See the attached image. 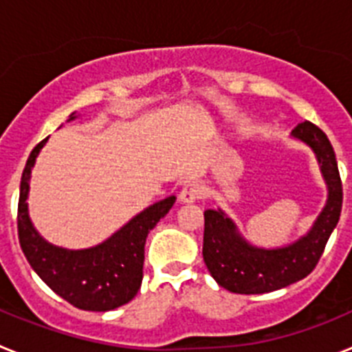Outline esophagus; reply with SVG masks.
Wrapping results in <instances>:
<instances>
[{"label": "esophagus", "mask_w": 352, "mask_h": 352, "mask_svg": "<svg viewBox=\"0 0 352 352\" xmlns=\"http://www.w3.org/2000/svg\"><path fill=\"white\" fill-rule=\"evenodd\" d=\"M203 195V186L197 185V183H190V185H185L179 192V203L183 204H192L195 203L197 199H201Z\"/></svg>", "instance_id": "obj_1"}]
</instances>
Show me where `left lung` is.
Masks as SVG:
<instances>
[{
  "label": "left lung",
  "mask_w": 352,
  "mask_h": 352,
  "mask_svg": "<svg viewBox=\"0 0 352 352\" xmlns=\"http://www.w3.org/2000/svg\"><path fill=\"white\" fill-rule=\"evenodd\" d=\"M292 139L309 146L316 155L328 199L310 231L292 243L276 248L252 245L234 220L220 208L204 211L203 257L217 284L238 294H263L287 287L309 275L321 259L342 211V182L337 158L326 133L310 121L291 132Z\"/></svg>",
  "instance_id": "obj_1"
}]
</instances>
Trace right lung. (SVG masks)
<instances>
[{
  "mask_svg": "<svg viewBox=\"0 0 352 352\" xmlns=\"http://www.w3.org/2000/svg\"><path fill=\"white\" fill-rule=\"evenodd\" d=\"M76 118V113H72L68 121ZM45 142L47 139L31 151L21 178L17 213L21 248L36 275L70 305L91 312L118 309L141 289L148 232L169 213L176 197L170 195L148 206L95 247L82 250L56 247L38 234L28 211L31 169Z\"/></svg>",
  "mask_w": 352,
  "mask_h": 352,
  "instance_id": "right-lung-1",
  "label": "right lung"
}]
</instances>
